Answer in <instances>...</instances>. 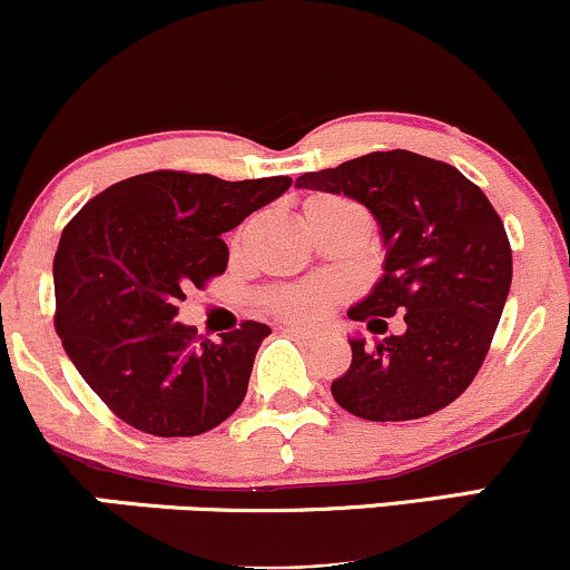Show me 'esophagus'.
<instances>
[{
  "label": "esophagus",
  "mask_w": 570,
  "mask_h": 570,
  "mask_svg": "<svg viewBox=\"0 0 570 570\" xmlns=\"http://www.w3.org/2000/svg\"><path fill=\"white\" fill-rule=\"evenodd\" d=\"M284 335H292L297 340H303V343H316L318 340V332H311V330H299V326H284Z\"/></svg>",
  "instance_id": "obj_1"
}]
</instances>
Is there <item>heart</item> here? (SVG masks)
Masks as SVG:
<instances>
[{
    "instance_id": "obj_1",
    "label": "heart",
    "mask_w": 570,
    "mask_h": 570,
    "mask_svg": "<svg viewBox=\"0 0 570 570\" xmlns=\"http://www.w3.org/2000/svg\"><path fill=\"white\" fill-rule=\"evenodd\" d=\"M305 212H362V208L335 195H316L305 203ZM335 297L337 289L330 284H294L273 289L265 297V305L267 311L292 324H313L330 311Z\"/></svg>"
}]
</instances>
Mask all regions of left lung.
<instances>
[{"mask_svg": "<svg viewBox=\"0 0 570 570\" xmlns=\"http://www.w3.org/2000/svg\"><path fill=\"white\" fill-rule=\"evenodd\" d=\"M297 187L348 195L375 214L383 278L351 307L353 322L402 335L351 340L332 396L364 421H415L455 402L485 362L512 284V246L493 203L450 163L407 149L370 153L303 174Z\"/></svg>", "mask_w": 570, "mask_h": 570, "instance_id": "1", "label": "left lung"}]
</instances>
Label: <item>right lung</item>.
Segmentation results:
<instances>
[{"label": "right lung", "instance_id": "add662e5", "mask_svg": "<svg viewBox=\"0 0 570 570\" xmlns=\"http://www.w3.org/2000/svg\"><path fill=\"white\" fill-rule=\"evenodd\" d=\"M289 185V176L149 171L98 193L63 227L56 332L122 423L153 436H198L240 407L271 326L244 322L212 343L176 313L189 286L225 273L222 233Z\"/></svg>", "mask_w": 570, "mask_h": 570}]
</instances>
